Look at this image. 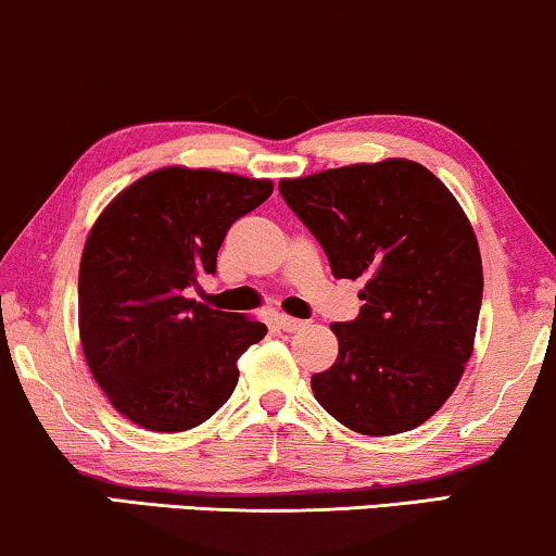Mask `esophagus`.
<instances>
[{"label": "esophagus", "instance_id": "esophagus-1", "mask_svg": "<svg viewBox=\"0 0 556 556\" xmlns=\"http://www.w3.org/2000/svg\"><path fill=\"white\" fill-rule=\"evenodd\" d=\"M276 324L283 331H301V329H306V321H301V318H293V316H276Z\"/></svg>", "mask_w": 556, "mask_h": 556}]
</instances>
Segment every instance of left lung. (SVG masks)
Instances as JSON below:
<instances>
[{
	"label": "left lung",
	"mask_w": 556,
	"mask_h": 556,
	"mask_svg": "<svg viewBox=\"0 0 556 556\" xmlns=\"http://www.w3.org/2000/svg\"><path fill=\"white\" fill-rule=\"evenodd\" d=\"M278 189L333 276L364 280L362 314L331 324L337 362L311 377L318 405L371 438L430 420L466 371L483 299L481 250L458 200L409 159L280 179Z\"/></svg>",
	"instance_id": "1"
}]
</instances>
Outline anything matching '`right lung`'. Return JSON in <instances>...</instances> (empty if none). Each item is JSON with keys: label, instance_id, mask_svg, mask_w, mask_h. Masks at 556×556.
<instances>
[{"label": "right lung", "instance_id": "add662e5", "mask_svg": "<svg viewBox=\"0 0 556 556\" xmlns=\"http://www.w3.org/2000/svg\"><path fill=\"white\" fill-rule=\"evenodd\" d=\"M270 194V179L164 166L98 215L80 257L78 329L90 375L126 420L181 432L230 400L238 356L268 329L185 291L215 273L230 225Z\"/></svg>", "mask_w": 556, "mask_h": 556}]
</instances>
